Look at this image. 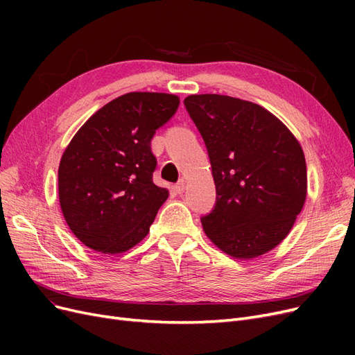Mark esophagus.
<instances>
[{
    "label": "esophagus",
    "instance_id": "1",
    "mask_svg": "<svg viewBox=\"0 0 355 355\" xmlns=\"http://www.w3.org/2000/svg\"><path fill=\"white\" fill-rule=\"evenodd\" d=\"M175 189H176V192L178 194H184L185 192V189H187V182L182 179V180H179L178 184H176V187H175Z\"/></svg>",
    "mask_w": 355,
    "mask_h": 355
}]
</instances>
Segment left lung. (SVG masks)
<instances>
[{"instance_id": "left-lung-1", "label": "left lung", "mask_w": 355, "mask_h": 355, "mask_svg": "<svg viewBox=\"0 0 355 355\" xmlns=\"http://www.w3.org/2000/svg\"><path fill=\"white\" fill-rule=\"evenodd\" d=\"M206 144L216 185L214 209L201 218L214 245L253 259L280 244L306 200V163L293 133L249 101L191 94L184 101Z\"/></svg>"}]
</instances>
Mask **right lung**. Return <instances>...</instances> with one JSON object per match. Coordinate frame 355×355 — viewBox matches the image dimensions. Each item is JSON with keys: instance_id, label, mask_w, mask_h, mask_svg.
Here are the masks:
<instances>
[{"instance_id": "1", "label": "right lung", "mask_w": 355, "mask_h": 355, "mask_svg": "<svg viewBox=\"0 0 355 355\" xmlns=\"http://www.w3.org/2000/svg\"><path fill=\"white\" fill-rule=\"evenodd\" d=\"M179 98L132 92L94 112L59 164V202L69 230L105 254L123 253L149 232L168 191L154 184L151 139L175 115Z\"/></svg>"}]
</instances>
